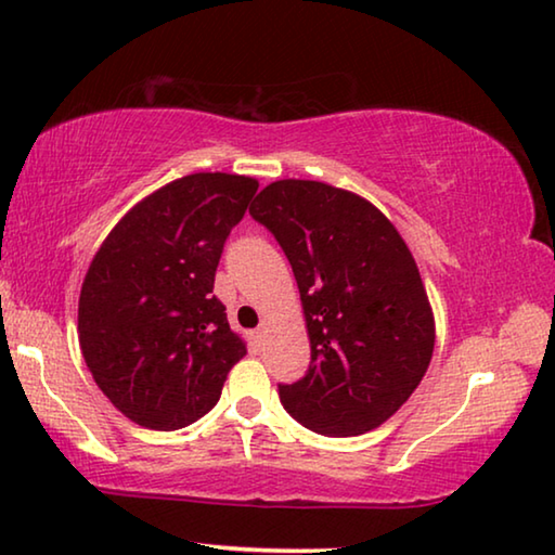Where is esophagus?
<instances>
[{
    "label": "esophagus",
    "mask_w": 555,
    "mask_h": 555,
    "mask_svg": "<svg viewBox=\"0 0 555 555\" xmlns=\"http://www.w3.org/2000/svg\"><path fill=\"white\" fill-rule=\"evenodd\" d=\"M263 333H267V328H263V325H261V328H257V333H254V338L261 340V338H263Z\"/></svg>",
    "instance_id": "esophagus-1"
}]
</instances>
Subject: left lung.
Masks as SVG:
<instances>
[{
  "mask_svg": "<svg viewBox=\"0 0 555 555\" xmlns=\"http://www.w3.org/2000/svg\"><path fill=\"white\" fill-rule=\"evenodd\" d=\"M249 212L292 263L311 340L309 373L279 388L284 408L328 437L380 427L435 350L433 306L408 244L373 202L315 180L271 182Z\"/></svg>",
  "mask_w": 555,
  "mask_h": 555,
  "instance_id": "1",
  "label": "left lung"
}]
</instances>
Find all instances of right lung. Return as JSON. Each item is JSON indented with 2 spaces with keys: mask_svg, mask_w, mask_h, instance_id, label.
<instances>
[{
  "mask_svg": "<svg viewBox=\"0 0 555 555\" xmlns=\"http://www.w3.org/2000/svg\"><path fill=\"white\" fill-rule=\"evenodd\" d=\"M257 190L246 175H184L128 209L95 251L78 343L95 385L135 425H192L246 356L212 288L227 236Z\"/></svg>",
  "mask_w": 555,
  "mask_h": 555,
  "instance_id": "obj_1",
  "label": "right lung"
}]
</instances>
